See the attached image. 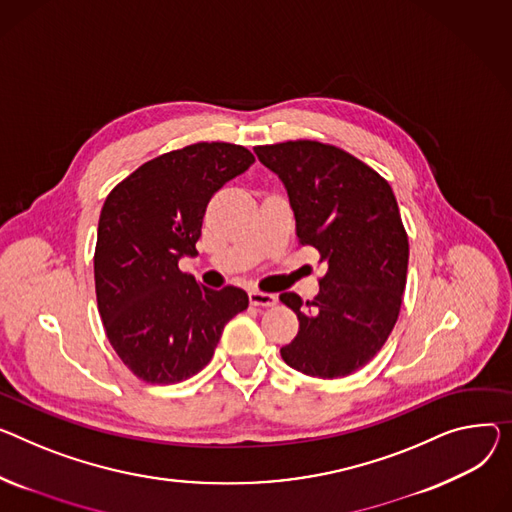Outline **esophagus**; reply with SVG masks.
Listing matches in <instances>:
<instances>
[{
    "label": "esophagus",
    "instance_id": "34e87169",
    "mask_svg": "<svg viewBox=\"0 0 512 512\" xmlns=\"http://www.w3.org/2000/svg\"><path fill=\"white\" fill-rule=\"evenodd\" d=\"M249 300H251L253 306H274L278 302V296L267 294V292H259V290H251Z\"/></svg>",
    "mask_w": 512,
    "mask_h": 512
}]
</instances>
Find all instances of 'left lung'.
Wrapping results in <instances>:
<instances>
[{
    "label": "left lung",
    "instance_id": "obj_1",
    "mask_svg": "<svg viewBox=\"0 0 512 512\" xmlns=\"http://www.w3.org/2000/svg\"><path fill=\"white\" fill-rule=\"evenodd\" d=\"M255 154L288 191L298 243L327 261L309 311L298 294H280L300 323L280 354L309 377H348L385 346L401 309L410 243L393 189L329 144L296 140L257 146Z\"/></svg>",
    "mask_w": 512,
    "mask_h": 512
}]
</instances>
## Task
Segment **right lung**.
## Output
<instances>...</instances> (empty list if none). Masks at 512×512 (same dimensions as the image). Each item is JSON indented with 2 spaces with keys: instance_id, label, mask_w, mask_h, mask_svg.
<instances>
[{
  "instance_id": "add662e5",
  "label": "right lung",
  "mask_w": 512,
  "mask_h": 512,
  "mask_svg": "<svg viewBox=\"0 0 512 512\" xmlns=\"http://www.w3.org/2000/svg\"><path fill=\"white\" fill-rule=\"evenodd\" d=\"M255 162L236 144L199 142L148 160L105 199L94 251L98 313L135 377L181 383L206 366L224 325L249 306L236 286L210 290L179 269L212 195Z\"/></svg>"
}]
</instances>
